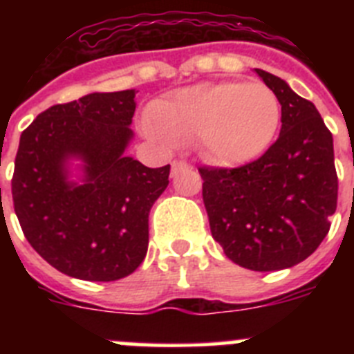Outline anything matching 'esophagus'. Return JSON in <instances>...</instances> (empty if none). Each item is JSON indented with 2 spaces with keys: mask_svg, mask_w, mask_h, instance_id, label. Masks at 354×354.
Here are the masks:
<instances>
[{
  "mask_svg": "<svg viewBox=\"0 0 354 354\" xmlns=\"http://www.w3.org/2000/svg\"><path fill=\"white\" fill-rule=\"evenodd\" d=\"M187 167H189V165H187L186 161H183V159H177V161L171 162V171H174V174H177V171L184 170V168H187Z\"/></svg>",
  "mask_w": 354,
  "mask_h": 354,
  "instance_id": "esophagus-1",
  "label": "esophagus"
}]
</instances>
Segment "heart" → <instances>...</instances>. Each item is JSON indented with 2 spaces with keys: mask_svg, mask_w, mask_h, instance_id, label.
<instances>
[{
  "mask_svg": "<svg viewBox=\"0 0 354 354\" xmlns=\"http://www.w3.org/2000/svg\"><path fill=\"white\" fill-rule=\"evenodd\" d=\"M147 134L159 145H193L220 167L264 154L280 126V102L264 83L218 81L168 93L147 111Z\"/></svg>",
  "mask_w": 354,
  "mask_h": 354,
  "instance_id": "heart-1",
  "label": "heart"
}]
</instances>
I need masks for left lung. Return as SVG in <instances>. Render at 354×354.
<instances>
[{
    "label": "left lung",
    "mask_w": 354,
    "mask_h": 354,
    "mask_svg": "<svg viewBox=\"0 0 354 354\" xmlns=\"http://www.w3.org/2000/svg\"><path fill=\"white\" fill-rule=\"evenodd\" d=\"M282 104L277 142L236 168L200 167L211 232L225 255L252 271L292 268L317 250L337 209L333 138L310 101L255 68Z\"/></svg>",
    "instance_id": "8db88e82"
}]
</instances>
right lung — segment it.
I'll return each instance as SVG.
<instances>
[{
    "instance_id": "right-lung-1",
    "label": "right lung",
    "mask_w": 354,
    "mask_h": 354,
    "mask_svg": "<svg viewBox=\"0 0 354 354\" xmlns=\"http://www.w3.org/2000/svg\"><path fill=\"white\" fill-rule=\"evenodd\" d=\"M134 90L88 93L55 104L23 131L12 177L24 237L53 268L90 282L133 273L149 246V212L168 186L170 165L124 156ZM85 161L83 185L66 180V159Z\"/></svg>"
}]
</instances>
